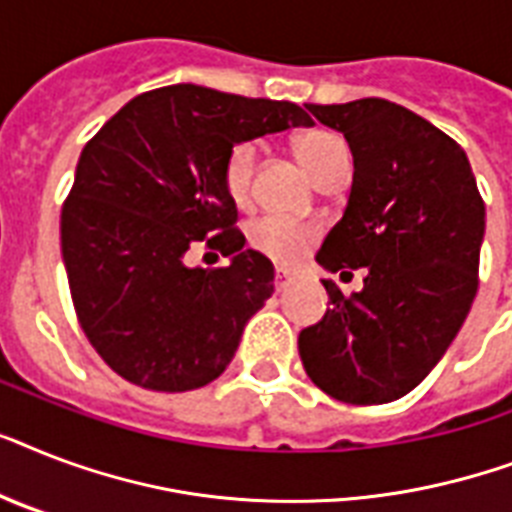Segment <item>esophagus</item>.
<instances>
[{
    "instance_id": "1",
    "label": "esophagus",
    "mask_w": 512,
    "mask_h": 512,
    "mask_svg": "<svg viewBox=\"0 0 512 512\" xmlns=\"http://www.w3.org/2000/svg\"><path fill=\"white\" fill-rule=\"evenodd\" d=\"M289 281H292V273L284 271V268H276V273H273V287H276V292L287 287Z\"/></svg>"
}]
</instances>
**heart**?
<instances>
[{"label":"heart","mask_w":512,"mask_h":512,"mask_svg":"<svg viewBox=\"0 0 512 512\" xmlns=\"http://www.w3.org/2000/svg\"><path fill=\"white\" fill-rule=\"evenodd\" d=\"M295 154L305 172L321 183L337 164L348 162V143L329 130H308L295 138ZM257 148L255 143H236L223 159V188L233 201H244L255 175ZM249 244L271 257L279 265H295L316 244L319 231L308 223H295L284 217H257L247 228Z\"/></svg>","instance_id":"heart-1"}]
</instances>
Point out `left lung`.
Here are the masks:
<instances>
[{
    "instance_id": "obj_1",
    "label": "left lung",
    "mask_w": 512,
    "mask_h": 512,
    "mask_svg": "<svg viewBox=\"0 0 512 512\" xmlns=\"http://www.w3.org/2000/svg\"><path fill=\"white\" fill-rule=\"evenodd\" d=\"M305 108L353 154L348 207L316 263L340 276L366 268V279L350 297L321 281L332 308L297 348L327 396L388 404L428 377L468 319L484 199L465 151L409 108L382 98Z\"/></svg>"
}]
</instances>
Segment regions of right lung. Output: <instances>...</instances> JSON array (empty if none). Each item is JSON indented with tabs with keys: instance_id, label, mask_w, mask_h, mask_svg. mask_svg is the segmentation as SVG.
Wrapping results in <instances>:
<instances>
[{
	"instance_id": "1",
	"label": "right lung",
	"mask_w": 512,
	"mask_h": 512,
	"mask_svg": "<svg viewBox=\"0 0 512 512\" xmlns=\"http://www.w3.org/2000/svg\"><path fill=\"white\" fill-rule=\"evenodd\" d=\"M311 124L289 100L172 84L132 98L84 146L60 249L84 335L119 377L183 393L225 372L273 295V263L233 228L223 159L236 143ZM199 240L232 265L185 266Z\"/></svg>"
}]
</instances>
